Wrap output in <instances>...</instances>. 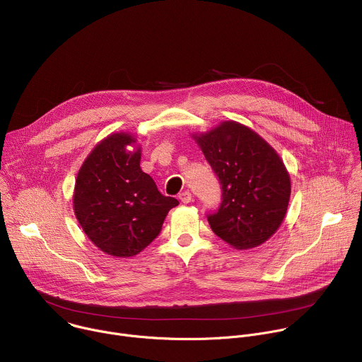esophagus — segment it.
Listing matches in <instances>:
<instances>
[{"label":"esophagus","mask_w":362,"mask_h":362,"mask_svg":"<svg viewBox=\"0 0 362 362\" xmlns=\"http://www.w3.org/2000/svg\"><path fill=\"white\" fill-rule=\"evenodd\" d=\"M179 199L183 202V203H190L192 202V193L189 190H185L179 194Z\"/></svg>","instance_id":"1"}]
</instances>
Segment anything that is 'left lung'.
Here are the masks:
<instances>
[{
	"label": "left lung",
	"mask_w": 362,
	"mask_h": 362,
	"mask_svg": "<svg viewBox=\"0 0 362 362\" xmlns=\"http://www.w3.org/2000/svg\"><path fill=\"white\" fill-rule=\"evenodd\" d=\"M193 139L222 186L219 209L208 215L215 235L236 249L267 242L281 226L291 196L279 154L238 122H223Z\"/></svg>",
	"instance_id": "8db88e82"
}]
</instances>
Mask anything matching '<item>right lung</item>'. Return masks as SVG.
<instances>
[{"instance_id":"right-lung-1","label":"right lung","mask_w":362,"mask_h":362,"mask_svg":"<svg viewBox=\"0 0 362 362\" xmlns=\"http://www.w3.org/2000/svg\"><path fill=\"white\" fill-rule=\"evenodd\" d=\"M129 133L101 140L78 170L74 214L87 238L105 253L129 257L141 252L162 230L177 199L163 196L140 169V147Z\"/></svg>"}]
</instances>
